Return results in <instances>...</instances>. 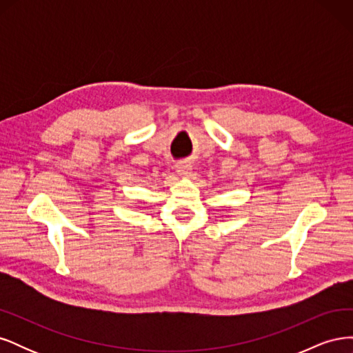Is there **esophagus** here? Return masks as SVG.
I'll list each match as a JSON object with an SVG mask.
<instances>
[{
	"instance_id": "34e87169",
	"label": "esophagus",
	"mask_w": 353,
	"mask_h": 353,
	"mask_svg": "<svg viewBox=\"0 0 353 353\" xmlns=\"http://www.w3.org/2000/svg\"><path fill=\"white\" fill-rule=\"evenodd\" d=\"M191 170H193V168H191L190 163H178L176 165V174L183 178L191 176Z\"/></svg>"
}]
</instances>
